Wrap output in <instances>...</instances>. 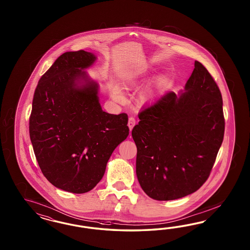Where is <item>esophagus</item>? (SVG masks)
Segmentation results:
<instances>
[{
	"instance_id": "1",
	"label": "esophagus",
	"mask_w": 250,
	"mask_h": 250,
	"mask_svg": "<svg viewBox=\"0 0 250 250\" xmlns=\"http://www.w3.org/2000/svg\"><path fill=\"white\" fill-rule=\"evenodd\" d=\"M136 119L134 118V117H129L128 119V127L130 129V131L133 129V127L135 126V125H136Z\"/></svg>"
}]
</instances>
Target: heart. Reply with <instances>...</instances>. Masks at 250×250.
<instances>
[{"label":"heart","instance_id":"obj_1","mask_svg":"<svg viewBox=\"0 0 250 250\" xmlns=\"http://www.w3.org/2000/svg\"><path fill=\"white\" fill-rule=\"evenodd\" d=\"M137 75H138L137 72H131V73H127L126 75L124 76L122 78L121 82H120L122 88L125 89V90H131L133 87H135ZM112 97L117 102H123L124 101V96H123L121 91H119V89L116 88V87L112 89ZM147 97H148V92H144L142 94V100L143 101H146Z\"/></svg>","mask_w":250,"mask_h":250}]
</instances>
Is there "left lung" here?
I'll list each match as a JSON object with an SVG mask.
<instances>
[{"label": "left lung", "mask_w": 250, "mask_h": 250, "mask_svg": "<svg viewBox=\"0 0 250 250\" xmlns=\"http://www.w3.org/2000/svg\"><path fill=\"white\" fill-rule=\"evenodd\" d=\"M132 130L136 176L158 201L193 193L206 182L223 142L225 118L219 88L199 61L179 94L167 91L139 114Z\"/></svg>", "instance_id": "obj_1"}]
</instances>
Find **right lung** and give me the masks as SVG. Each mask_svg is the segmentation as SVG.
<instances>
[{"instance_id":"add662e5","label":"right lung","mask_w":250,"mask_h":250,"mask_svg":"<svg viewBox=\"0 0 250 250\" xmlns=\"http://www.w3.org/2000/svg\"><path fill=\"white\" fill-rule=\"evenodd\" d=\"M96 56L62 54L38 82L29 119L38 165L55 187L72 193L93 189L115 147L129 135L126 114L104 112L99 84L86 68Z\"/></svg>"}]
</instances>
